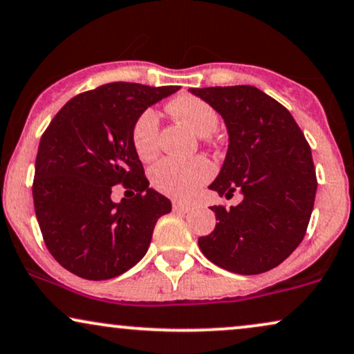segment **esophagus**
Returning <instances> with one entry per match:
<instances>
[{"mask_svg": "<svg viewBox=\"0 0 354 354\" xmlns=\"http://www.w3.org/2000/svg\"><path fill=\"white\" fill-rule=\"evenodd\" d=\"M192 209L191 204H186V203H181V201H173V210L174 212H189V210Z\"/></svg>", "mask_w": 354, "mask_h": 354, "instance_id": "esophagus-1", "label": "esophagus"}]
</instances>
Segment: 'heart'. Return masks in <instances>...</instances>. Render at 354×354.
Wrapping results in <instances>:
<instances>
[{"instance_id": "1", "label": "heart", "mask_w": 354, "mask_h": 354, "mask_svg": "<svg viewBox=\"0 0 354 354\" xmlns=\"http://www.w3.org/2000/svg\"><path fill=\"white\" fill-rule=\"evenodd\" d=\"M174 118L201 137H207L217 129L218 114L209 102L191 95H181L168 104ZM132 144L142 160H151L158 153V118L151 109L138 115L132 127ZM214 168L205 158H165L151 168V185L163 194L185 199L212 176Z\"/></svg>"}]
</instances>
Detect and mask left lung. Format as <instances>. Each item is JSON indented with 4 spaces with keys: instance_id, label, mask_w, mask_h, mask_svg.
I'll use <instances>...</instances> for the list:
<instances>
[{
    "instance_id": "1",
    "label": "left lung",
    "mask_w": 354,
    "mask_h": 354,
    "mask_svg": "<svg viewBox=\"0 0 354 354\" xmlns=\"http://www.w3.org/2000/svg\"><path fill=\"white\" fill-rule=\"evenodd\" d=\"M209 102L229 133L221 173L209 189L243 199L229 209L212 205L217 223L201 236L205 258L236 274L270 271L294 252L314 209L317 178L310 147L292 115L261 89L189 88Z\"/></svg>"
}]
</instances>
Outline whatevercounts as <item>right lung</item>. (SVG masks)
<instances>
[{
    "label": "right lung",
    "instance_id": "1",
    "mask_svg": "<svg viewBox=\"0 0 354 354\" xmlns=\"http://www.w3.org/2000/svg\"><path fill=\"white\" fill-rule=\"evenodd\" d=\"M180 86L107 83L71 97L40 138L32 186L35 216L48 252L65 270L104 281L145 257L160 217L171 210L149 187L132 144L147 107ZM122 182L138 196L114 203Z\"/></svg>",
    "mask_w": 354,
    "mask_h": 354
}]
</instances>
